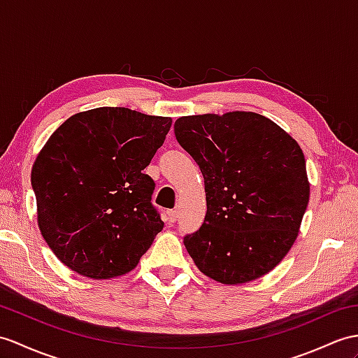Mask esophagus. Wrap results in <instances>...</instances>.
I'll return each instance as SVG.
<instances>
[{
  "label": "esophagus",
  "instance_id": "esophagus-1",
  "mask_svg": "<svg viewBox=\"0 0 358 358\" xmlns=\"http://www.w3.org/2000/svg\"><path fill=\"white\" fill-rule=\"evenodd\" d=\"M168 220H169V222H176L178 220V210H169Z\"/></svg>",
  "mask_w": 358,
  "mask_h": 358
}]
</instances>
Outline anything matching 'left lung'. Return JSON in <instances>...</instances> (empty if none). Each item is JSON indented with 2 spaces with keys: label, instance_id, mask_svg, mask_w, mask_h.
<instances>
[{
  "label": "left lung",
  "instance_id": "1",
  "mask_svg": "<svg viewBox=\"0 0 358 358\" xmlns=\"http://www.w3.org/2000/svg\"><path fill=\"white\" fill-rule=\"evenodd\" d=\"M173 129L204 177L206 218L185 236L190 257L224 285L262 278L293 247L310 201L301 146L252 111L185 115Z\"/></svg>",
  "mask_w": 358,
  "mask_h": 358
}]
</instances>
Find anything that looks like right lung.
Returning a JSON list of instances; mask_svg holds the SVG:
<instances>
[{
	"label": "right lung",
	"instance_id": "right-lung-1",
	"mask_svg": "<svg viewBox=\"0 0 358 358\" xmlns=\"http://www.w3.org/2000/svg\"><path fill=\"white\" fill-rule=\"evenodd\" d=\"M171 117L102 106L66 119L31 168L38 227L66 267L111 279L137 267L164 222L143 173Z\"/></svg>",
	"mask_w": 358,
	"mask_h": 358
}]
</instances>
